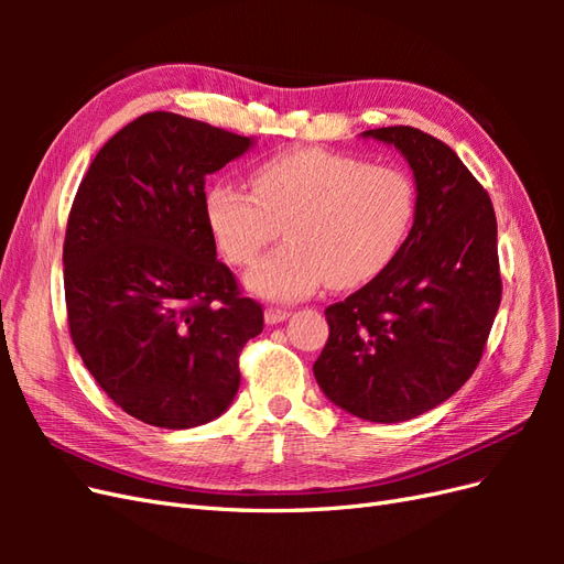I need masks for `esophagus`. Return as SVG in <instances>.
<instances>
[{"label": "esophagus", "instance_id": "obj_1", "mask_svg": "<svg viewBox=\"0 0 564 564\" xmlns=\"http://www.w3.org/2000/svg\"><path fill=\"white\" fill-rule=\"evenodd\" d=\"M289 315H292V313H289L286 308H272V305H270V308H265V322H268V324H280V322H284Z\"/></svg>", "mask_w": 564, "mask_h": 564}]
</instances>
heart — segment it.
<instances>
[{
    "mask_svg": "<svg viewBox=\"0 0 564 564\" xmlns=\"http://www.w3.org/2000/svg\"><path fill=\"white\" fill-rule=\"evenodd\" d=\"M419 209L404 169L322 148L272 155L251 172V193L216 183L204 197L209 228L235 265H249L284 228L286 245L247 272L253 294L299 301L327 280L360 286L398 259Z\"/></svg>",
    "mask_w": 564,
    "mask_h": 564,
    "instance_id": "1",
    "label": "heart"
}]
</instances>
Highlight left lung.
Here are the masks:
<instances>
[{
	"instance_id": "obj_1",
	"label": "left lung",
	"mask_w": 564,
	"mask_h": 564,
	"mask_svg": "<svg viewBox=\"0 0 564 564\" xmlns=\"http://www.w3.org/2000/svg\"><path fill=\"white\" fill-rule=\"evenodd\" d=\"M362 135L412 166L419 209L398 259L329 305L313 365L334 404L365 421H409L452 398L480 365L501 303L497 214L456 152L414 127Z\"/></svg>"
}]
</instances>
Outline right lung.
Returning a JSON list of instances; mask_svg holds the SVG:
<instances>
[{"label":"right lung","mask_w":564,"mask_h":564,"mask_svg":"<svg viewBox=\"0 0 564 564\" xmlns=\"http://www.w3.org/2000/svg\"><path fill=\"white\" fill-rule=\"evenodd\" d=\"M253 139L176 112H148L98 150L67 216V327L108 398L158 429L220 416L261 303L216 259L204 181Z\"/></svg>","instance_id":"1"}]
</instances>
